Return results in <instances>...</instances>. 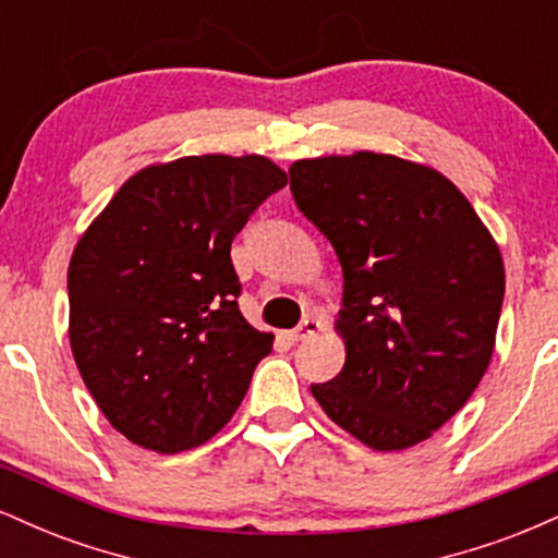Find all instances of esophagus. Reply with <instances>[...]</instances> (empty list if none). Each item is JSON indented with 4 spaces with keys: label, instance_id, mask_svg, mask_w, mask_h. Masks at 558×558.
Masks as SVG:
<instances>
[{
    "label": "esophagus",
    "instance_id": "esophagus-1",
    "mask_svg": "<svg viewBox=\"0 0 558 558\" xmlns=\"http://www.w3.org/2000/svg\"><path fill=\"white\" fill-rule=\"evenodd\" d=\"M319 330H323V323H319L317 317H306V319H301L299 328L291 332V341H306V338L317 336Z\"/></svg>",
    "mask_w": 558,
    "mask_h": 558
}]
</instances>
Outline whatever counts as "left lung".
<instances>
[{
    "instance_id": "8db88e82",
    "label": "left lung",
    "mask_w": 558,
    "mask_h": 558,
    "mask_svg": "<svg viewBox=\"0 0 558 558\" xmlns=\"http://www.w3.org/2000/svg\"><path fill=\"white\" fill-rule=\"evenodd\" d=\"M306 220L336 248L343 369L312 386L323 412L375 451L417 446L488 369L504 304L490 230L446 175L393 155L299 159Z\"/></svg>"
}]
</instances>
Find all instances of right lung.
I'll use <instances>...</instances> for the list:
<instances>
[{"mask_svg": "<svg viewBox=\"0 0 558 558\" xmlns=\"http://www.w3.org/2000/svg\"><path fill=\"white\" fill-rule=\"evenodd\" d=\"M286 183L259 155L149 165L81 235L68 267L70 349L131 444L189 451L239 409L272 332L241 315L230 243Z\"/></svg>", "mask_w": 558, "mask_h": 558, "instance_id": "add662e5", "label": "right lung"}]
</instances>
